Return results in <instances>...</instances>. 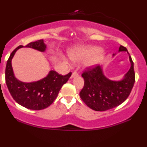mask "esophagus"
I'll return each mask as SVG.
<instances>
[{
    "label": "esophagus",
    "instance_id": "obj_1",
    "mask_svg": "<svg viewBox=\"0 0 147 147\" xmlns=\"http://www.w3.org/2000/svg\"><path fill=\"white\" fill-rule=\"evenodd\" d=\"M77 76H78V74H77V72H72V75H71V77H70V79H73V78H75V77H77Z\"/></svg>",
    "mask_w": 147,
    "mask_h": 147
}]
</instances>
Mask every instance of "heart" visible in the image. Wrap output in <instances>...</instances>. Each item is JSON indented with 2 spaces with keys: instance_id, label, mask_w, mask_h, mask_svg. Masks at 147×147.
Masks as SVG:
<instances>
[{
  "instance_id": "heart-1",
  "label": "heart",
  "mask_w": 147,
  "mask_h": 147,
  "mask_svg": "<svg viewBox=\"0 0 147 147\" xmlns=\"http://www.w3.org/2000/svg\"><path fill=\"white\" fill-rule=\"evenodd\" d=\"M68 56L74 62H80L84 60L83 67L91 69L102 62L105 58V52L96 46L80 45L72 48L68 51Z\"/></svg>"
}]
</instances>
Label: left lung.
Wrapping results in <instances>:
<instances>
[{
	"mask_svg": "<svg viewBox=\"0 0 147 147\" xmlns=\"http://www.w3.org/2000/svg\"><path fill=\"white\" fill-rule=\"evenodd\" d=\"M118 52H127L120 46ZM116 53L113 54L114 56ZM131 67L120 80H111L105 75L103 66H97L82 74L84 86L79 93L86 105L95 111L102 112L114 108L123 103L131 91L135 82L134 62L129 54Z\"/></svg>",
	"mask_w": 147,
	"mask_h": 147,
	"instance_id": "left-lung-1",
	"label": "left lung"
}]
</instances>
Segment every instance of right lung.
Here are the masks:
<instances>
[{"mask_svg": "<svg viewBox=\"0 0 147 147\" xmlns=\"http://www.w3.org/2000/svg\"><path fill=\"white\" fill-rule=\"evenodd\" d=\"M22 47H27L45 52L47 46L43 40L31 42L26 47L20 45L14 50L7 60L5 69V81L11 96L19 105L33 110H40L51 105L58 93L71 76V72L63 76L54 70H50L47 77L33 82H23L16 77L11 60L16 52Z\"/></svg>", "mask_w": 147, "mask_h": 147, "instance_id": "right-lung-1", "label": "right lung"}]
</instances>
